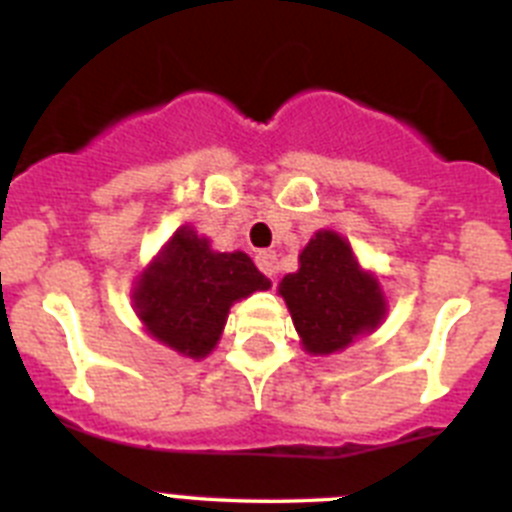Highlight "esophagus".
<instances>
[{"label": "esophagus", "instance_id": "34e87169", "mask_svg": "<svg viewBox=\"0 0 512 512\" xmlns=\"http://www.w3.org/2000/svg\"><path fill=\"white\" fill-rule=\"evenodd\" d=\"M256 266L264 271L266 277L274 279V277H277V271H279L277 253H274V251H259V253H256Z\"/></svg>", "mask_w": 512, "mask_h": 512}]
</instances>
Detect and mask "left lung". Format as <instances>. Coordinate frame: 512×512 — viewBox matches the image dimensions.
<instances>
[{
	"mask_svg": "<svg viewBox=\"0 0 512 512\" xmlns=\"http://www.w3.org/2000/svg\"><path fill=\"white\" fill-rule=\"evenodd\" d=\"M305 351L328 356L372 333L387 315V300L372 271L356 261L346 238L318 230L300 253V269L279 282Z\"/></svg>",
	"mask_w": 512,
	"mask_h": 512,
	"instance_id": "8db88e82",
	"label": "left lung"
}]
</instances>
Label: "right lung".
<instances>
[{
	"mask_svg": "<svg viewBox=\"0 0 512 512\" xmlns=\"http://www.w3.org/2000/svg\"><path fill=\"white\" fill-rule=\"evenodd\" d=\"M269 287L246 253L212 251L207 238L184 225L143 269L133 302L156 341L187 359H205L220 341L230 305Z\"/></svg>",
	"mask_w": 512,
	"mask_h": 512,
	"instance_id": "obj_1",
	"label": "right lung"
}]
</instances>
